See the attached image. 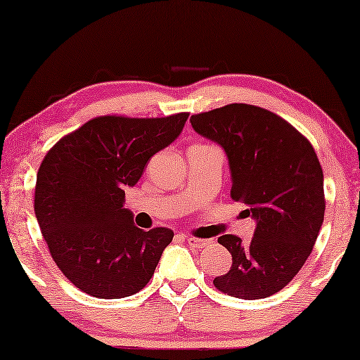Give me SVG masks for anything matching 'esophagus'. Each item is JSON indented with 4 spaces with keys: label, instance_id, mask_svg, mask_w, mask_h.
<instances>
[{
    "label": "esophagus",
    "instance_id": "esophagus-1",
    "mask_svg": "<svg viewBox=\"0 0 360 360\" xmlns=\"http://www.w3.org/2000/svg\"><path fill=\"white\" fill-rule=\"evenodd\" d=\"M186 243H188L191 248H195V249H205V248H210L211 240L210 239H198V238H186Z\"/></svg>",
    "mask_w": 360,
    "mask_h": 360
}]
</instances>
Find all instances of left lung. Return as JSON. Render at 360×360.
I'll list each match as a JSON object with an SVG mask.
<instances>
[{
	"instance_id": "8db88e82",
	"label": "left lung",
	"mask_w": 360,
	"mask_h": 360,
	"mask_svg": "<svg viewBox=\"0 0 360 360\" xmlns=\"http://www.w3.org/2000/svg\"><path fill=\"white\" fill-rule=\"evenodd\" d=\"M200 136L221 146L231 170V198L248 206L254 238L218 239L233 255L214 287L236 298L277 293L311 254L324 219L323 170L304 136L264 108L233 103L190 117Z\"/></svg>"
}]
</instances>
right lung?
<instances>
[{
    "instance_id": "1",
    "label": "right lung",
    "mask_w": 360,
    "mask_h": 360,
    "mask_svg": "<svg viewBox=\"0 0 360 360\" xmlns=\"http://www.w3.org/2000/svg\"><path fill=\"white\" fill-rule=\"evenodd\" d=\"M188 112L167 117L101 116L62 137L37 172L34 211L62 274L91 297L142 290L174 231H142L124 208L150 157L181 134Z\"/></svg>"
}]
</instances>
